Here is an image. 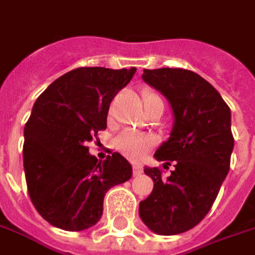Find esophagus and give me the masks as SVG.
Returning a JSON list of instances; mask_svg holds the SVG:
<instances>
[{
  "mask_svg": "<svg viewBox=\"0 0 255 255\" xmlns=\"http://www.w3.org/2000/svg\"><path fill=\"white\" fill-rule=\"evenodd\" d=\"M141 173H143V168L137 164L133 165V175H134V176H138V175H141Z\"/></svg>",
  "mask_w": 255,
  "mask_h": 255,
  "instance_id": "obj_1",
  "label": "esophagus"
}]
</instances>
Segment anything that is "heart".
Listing matches in <instances>:
<instances>
[{
  "instance_id": "obj_1",
  "label": "heart",
  "mask_w": 255,
  "mask_h": 255,
  "mask_svg": "<svg viewBox=\"0 0 255 255\" xmlns=\"http://www.w3.org/2000/svg\"><path fill=\"white\" fill-rule=\"evenodd\" d=\"M159 98L151 90L143 91V101L148 103L151 100ZM155 144V138L151 134H144V133H138L134 130H126L121 133L117 138V148L125 157L129 159L137 161L140 158H143L148 151Z\"/></svg>"
}]
</instances>
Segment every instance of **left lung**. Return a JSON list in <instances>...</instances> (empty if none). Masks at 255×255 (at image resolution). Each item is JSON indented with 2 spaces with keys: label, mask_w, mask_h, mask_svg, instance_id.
<instances>
[{
  "label": "left lung",
  "mask_w": 255,
  "mask_h": 255,
  "mask_svg": "<svg viewBox=\"0 0 255 255\" xmlns=\"http://www.w3.org/2000/svg\"><path fill=\"white\" fill-rule=\"evenodd\" d=\"M141 79L164 96L173 114L169 138L154 154L175 169L162 176L145 166L154 182L148 197L140 201L138 215L157 235L190 231L211 210L231 166L235 140L231 110L205 79L186 69H144Z\"/></svg>",
  "instance_id": "left-lung-1"
}]
</instances>
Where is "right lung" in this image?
<instances>
[{
    "label": "right lung",
    "instance_id": "obj_1",
    "mask_svg": "<svg viewBox=\"0 0 255 255\" xmlns=\"http://www.w3.org/2000/svg\"><path fill=\"white\" fill-rule=\"evenodd\" d=\"M136 68H77L41 93L24 125L23 168L37 212L69 232L89 229L103 215L105 193L131 178L119 152L98 161L89 152L107 128L112 98L131 80Z\"/></svg>",
    "mask_w": 255,
    "mask_h": 255
}]
</instances>
